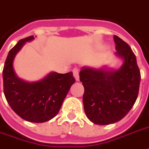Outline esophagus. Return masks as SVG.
<instances>
[{
	"label": "esophagus",
	"mask_w": 149,
	"mask_h": 149,
	"mask_svg": "<svg viewBox=\"0 0 149 149\" xmlns=\"http://www.w3.org/2000/svg\"><path fill=\"white\" fill-rule=\"evenodd\" d=\"M72 73H73V76H74V77L76 78V80H77V81H79V70H78V68H73Z\"/></svg>",
	"instance_id": "obj_1"
}]
</instances>
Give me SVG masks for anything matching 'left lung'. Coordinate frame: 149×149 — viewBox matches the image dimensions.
<instances>
[{
    "label": "left lung",
    "instance_id": "8db88e82",
    "mask_svg": "<svg viewBox=\"0 0 149 149\" xmlns=\"http://www.w3.org/2000/svg\"><path fill=\"white\" fill-rule=\"evenodd\" d=\"M115 54L124 62L118 70L83 67L80 81L85 88L83 104L86 116L98 125L121 120L132 108L139 93L140 71L130 46L114 35Z\"/></svg>",
    "mask_w": 149,
    "mask_h": 149
}]
</instances>
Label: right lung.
I'll return each mask as SVG.
<instances>
[{
  "instance_id": "add662e5",
  "label": "right lung",
  "mask_w": 149,
  "mask_h": 149,
  "mask_svg": "<svg viewBox=\"0 0 149 149\" xmlns=\"http://www.w3.org/2000/svg\"><path fill=\"white\" fill-rule=\"evenodd\" d=\"M34 38L32 35L21 39L9 52L3 68V87L8 103L18 116L31 123H44L58 114L76 80L72 72L64 74L53 72L31 83L17 77L13 68L14 57L26 42Z\"/></svg>"
}]
</instances>
